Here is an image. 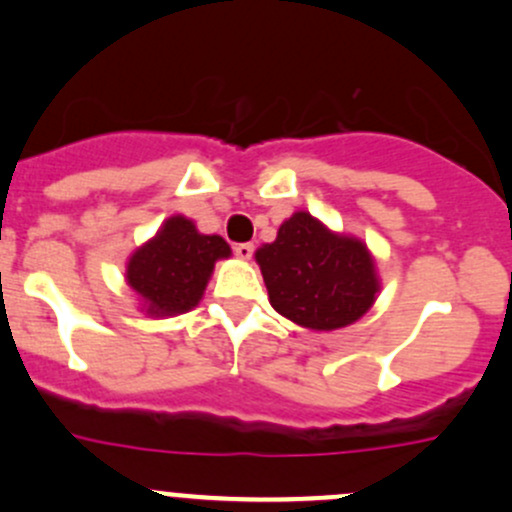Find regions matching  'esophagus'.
<instances>
[{
	"label": "esophagus",
	"instance_id": "esophagus-1",
	"mask_svg": "<svg viewBox=\"0 0 512 512\" xmlns=\"http://www.w3.org/2000/svg\"><path fill=\"white\" fill-rule=\"evenodd\" d=\"M234 254L239 256L241 261H249V258L254 256V244H236Z\"/></svg>",
	"mask_w": 512,
	"mask_h": 512
}]
</instances>
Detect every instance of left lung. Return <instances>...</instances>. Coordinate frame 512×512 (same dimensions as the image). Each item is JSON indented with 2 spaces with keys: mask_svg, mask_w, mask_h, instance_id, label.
<instances>
[{
  "mask_svg": "<svg viewBox=\"0 0 512 512\" xmlns=\"http://www.w3.org/2000/svg\"><path fill=\"white\" fill-rule=\"evenodd\" d=\"M256 261L273 308L310 330L360 320L379 288L365 244L330 234L305 212L283 221L276 241L256 251Z\"/></svg>",
  "mask_w": 512,
  "mask_h": 512,
  "instance_id": "left-lung-1",
  "label": "left lung"
}]
</instances>
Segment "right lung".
<instances>
[{"label": "right lung", "instance_id": "add662e5", "mask_svg": "<svg viewBox=\"0 0 512 512\" xmlns=\"http://www.w3.org/2000/svg\"><path fill=\"white\" fill-rule=\"evenodd\" d=\"M229 254L221 236L199 234L189 219L172 217L130 258L128 283L145 298L147 313H187L202 298L214 261Z\"/></svg>", "mask_w": 512, "mask_h": 512}]
</instances>
